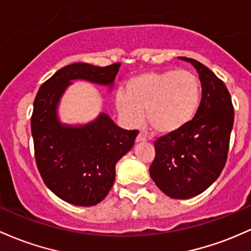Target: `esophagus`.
Listing matches in <instances>:
<instances>
[{
  "label": "esophagus",
  "instance_id": "34e87169",
  "mask_svg": "<svg viewBox=\"0 0 251 251\" xmlns=\"http://www.w3.org/2000/svg\"><path fill=\"white\" fill-rule=\"evenodd\" d=\"M148 139H147V136H146L145 134H142V133H140L139 135H137V137H136V142L139 143V142H146V141H147Z\"/></svg>",
  "mask_w": 251,
  "mask_h": 251
}]
</instances>
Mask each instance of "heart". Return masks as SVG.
I'll list each match as a JSON object with an SVG mask.
<instances>
[{
	"label": "heart",
	"instance_id": "b5f03b06",
	"mask_svg": "<svg viewBox=\"0 0 251 251\" xmlns=\"http://www.w3.org/2000/svg\"><path fill=\"white\" fill-rule=\"evenodd\" d=\"M201 86L193 72L168 70L135 75L116 94L121 117L130 126L145 120L154 133L171 135L181 130L196 116Z\"/></svg>",
	"mask_w": 251,
	"mask_h": 251
}]
</instances>
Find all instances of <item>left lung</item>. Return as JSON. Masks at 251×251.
I'll return each instance as SVG.
<instances>
[{
  "instance_id": "obj_1",
  "label": "left lung",
  "mask_w": 251,
  "mask_h": 251,
  "mask_svg": "<svg viewBox=\"0 0 251 251\" xmlns=\"http://www.w3.org/2000/svg\"><path fill=\"white\" fill-rule=\"evenodd\" d=\"M201 83V100L196 116L181 130L159 137L149 174L156 186L173 199H190L204 192L221 176L233 126L231 96L225 84L194 59Z\"/></svg>"
}]
</instances>
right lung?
Listing matches in <instances>:
<instances>
[{"mask_svg": "<svg viewBox=\"0 0 251 251\" xmlns=\"http://www.w3.org/2000/svg\"><path fill=\"white\" fill-rule=\"evenodd\" d=\"M120 66L67 65L36 94L30 120L36 166L46 186L70 204L92 206L105 198L114 185L115 166L133 148L137 130L120 128L104 112L86 125H64L58 117L59 102L72 80L111 90Z\"/></svg>", "mask_w": 251, "mask_h": 251, "instance_id": "right-lung-1", "label": "right lung"}]
</instances>
